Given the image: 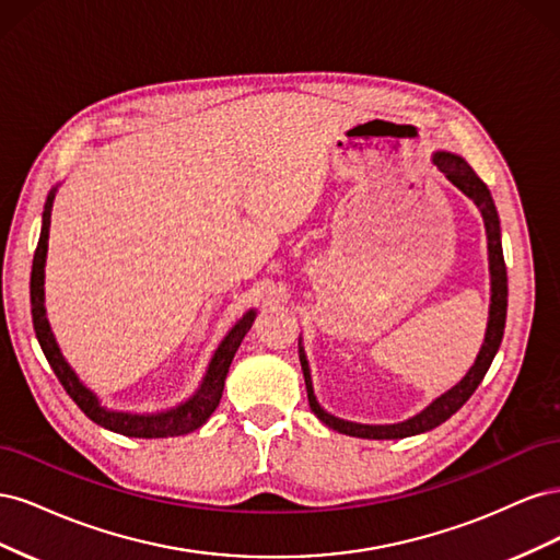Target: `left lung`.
Returning <instances> with one entry per match:
<instances>
[{
  "instance_id": "1",
  "label": "left lung",
  "mask_w": 560,
  "mask_h": 560,
  "mask_svg": "<svg viewBox=\"0 0 560 560\" xmlns=\"http://www.w3.org/2000/svg\"><path fill=\"white\" fill-rule=\"evenodd\" d=\"M434 165L442 171L448 182H453L457 189H460L467 198L474 200V206L481 210L483 224H486V235H488V266H490V311H488V327H486V338L483 346L477 354V362L471 364V369L465 374V378L453 385L448 393L442 397H436L428 409H422L413 418L395 422V425H362V422H350L343 418H336L327 413L315 399L313 393V381H311V369L308 360L303 348H299V360L303 369V378H306V389H308V404L313 413L329 425L331 430L348 434V436H360V439H404V436H413L420 432H430L436 425L446 422L460 406L474 395V389L479 387L483 381L486 371L493 364L495 352L502 343V334H504V319H506V266H504V254H502V241H500V217L495 210L493 196H490L488 186L479 179V175L471 171V165L455 156L448 154V151H436L434 154Z\"/></svg>"
}]
</instances>
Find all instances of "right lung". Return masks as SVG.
<instances>
[{
  "label": "right lung",
  "instance_id": "1",
  "mask_svg": "<svg viewBox=\"0 0 560 560\" xmlns=\"http://www.w3.org/2000/svg\"><path fill=\"white\" fill-rule=\"evenodd\" d=\"M58 189H50L44 202L42 214V233L35 252V261H32V278H30V303H32V325H35L37 341L46 354V360L58 376L60 385L67 389V395L74 399L79 409L86 413L100 428L118 432L124 436H140V439H163V436H179L186 432L198 430L219 406L224 393V381L229 374V366L233 362L235 350L241 348L245 334L249 331L257 311H247L235 327L224 336V341L214 350L212 360L208 364L206 376L200 381L196 393L182 401L175 409H167L161 413H126V411H112L107 406L100 404L97 395L79 381L74 369L65 362L62 352L56 343V336L50 331L46 319L44 306V266H46V252H48V229H50V210H54V198Z\"/></svg>",
  "mask_w": 560,
  "mask_h": 560
}]
</instances>
